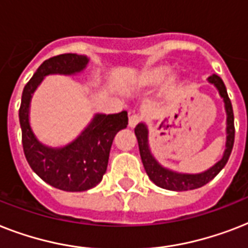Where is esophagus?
<instances>
[{"mask_svg":"<svg viewBox=\"0 0 248 248\" xmlns=\"http://www.w3.org/2000/svg\"><path fill=\"white\" fill-rule=\"evenodd\" d=\"M140 121H141V117L138 116V114H134V116H131L128 118V124H130V127L134 128L136 124H139Z\"/></svg>","mask_w":248,"mask_h":248,"instance_id":"obj_1","label":"esophagus"}]
</instances>
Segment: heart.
Returning <instances> with one entry per match:
<instances>
[{
	"mask_svg": "<svg viewBox=\"0 0 248 248\" xmlns=\"http://www.w3.org/2000/svg\"><path fill=\"white\" fill-rule=\"evenodd\" d=\"M170 73V68L163 64L157 65H148L140 69L131 79V85L138 90H149L155 86L159 85ZM175 86V79L170 78L165 85V90L172 89Z\"/></svg>",
	"mask_w": 248,
	"mask_h": 248,
	"instance_id": "1",
	"label": "heart"
}]
</instances>
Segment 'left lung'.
Wrapping results in <instances>:
<instances>
[{"mask_svg":"<svg viewBox=\"0 0 248 248\" xmlns=\"http://www.w3.org/2000/svg\"><path fill=\"white\" fill-rule=\"evenodd\" d=\"M208 82L215 85V87L219 90L220 96L223 97L224 104H225V112H227V143H225V151L219 162L215 163L211 169L201 173H181L175 172L169 169H165L162 165H159L158 161L155 158L149 149V143H148V128L144 124H139L135 127V135L139 144L140 157L141 162L144 165L145 172L155 185L161 188L167 189V190H176V192H183V190H192L203 186L211 181L217 173L224 169L227 165L229 155L233 149L234 144V114H233V107H232L231 99L228 96L227 87L224 85L223 79L219 76L212 75L208 77Z\"/></svg>","mask_w":248,"mask_h":248,"instance_id":"8db88e82","label":"left lung"}]
</instances>
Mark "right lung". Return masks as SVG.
<instances>
[{
    "label": "right lung",
    "mask_w": 248,
    "mask_h": 248,
    "mask_svg": "<svg viewBox=\"0 0 248 248\" xmlns=\"http://www.w3.org/2000/svg\"><path fill=\"white\" fill-rule=\"evenodd\" d=\"M89 58L63 54L45 60L21 95L19 121L21 143L31 169L54 188L65 192H83L96 186L108 166L109 152L118 131L128 124L127 112L95 114L82 134L63 148H50L38 141L29 124V105L32 93L48 75H76L82 72Z\"/></svg>",
    "instance_id": "obj_1"
}]
</instances>
